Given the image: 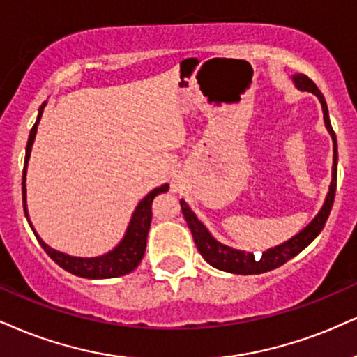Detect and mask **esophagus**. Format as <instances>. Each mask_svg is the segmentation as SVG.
I'll return each mask as SVG.
<instances>
[{"label": "esophagus", "mask_w": 357, "mask_h": 357, "mask_svg": "<svg viewBox=\"0 0 357 357\" xmlns=\"http://www.w3.org/2000/svg\"><path fill=\"white\" fill-rule=\"evenodd\" d=\"M174 188H177V190H178V188H180V187H178V183H175V185H174Z\"/></svg>", "instance_id": "34e87169"}]
</instances>
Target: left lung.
<instances>
[{
    "mask_svg": "<svg viewBox=\"0 0 357 357\" xmlns=\"http://www.w3.org/2000/svg\"><path fill=\"white\" fill-rule=\"evenodd\" d=\"M291 79L296 89L311 92V94H314L316 98H318L321 102V109H323L324 126H326L329 135H331L333 139V174L328 195L326 199H324V204L321 206L318 215H316L300 233H296L291 238L286 240L284 243L268 248L266 252H263L261 255H253L252 252L236 250L228 245L220 243L217 238H213V235L208 231V228L200 222L199 217L193 213V210L187 205V202L180 200L182 213L187 220V225L190 228L197 248H199V252L202 257H204L205 261L208 263V265H212L213 268H217V270L235 273V275H259V273L271 271L275 270V268L284 265L288 259H291L296 257L298 253H301L303 250L319 235L329 217V212H331L333 208L337 180V142L336 134H334L331 127V122H329L326 100H324V96L321 94V91L316 87L314 82L307 76H305V74H294Z\"/></svg>",
    "mask_w": 357,
    "mask_h": 357,
    "instance_id": "8db88e82",
    "label": "left lung"
}]
</instances>
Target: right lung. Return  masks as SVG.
<instances>
[{
  "instance_id": "obj_1",
  "label": "right lung",
  "mask_w": 357,
  "mask_h": 357,
  "mask_svg": "<svg viewBox=\"0 0 357 357\" xmlns=\"http://www.w3.org/2000/svg\"><path fill=\"white\" fill-rule=\"evenodd\" d=\"M47 102H43L39 107L38 119L34 122L33 129L29 132L28 145H26V158H24V169H23V206H24V215L28 218V223L33 230L34 235L39 241V245L43 246L44 252L50 255L51 259L59 265L63 270L73 273V275L81 276V278H89V280H107V278H117V276H124L127 273L134 271L140 259L144 258L145 246H147V235L149 228H151L152 222V202L157 195L165 193L169 190V183H164L162 187L153 188L152 192H149L142 200L139 202V205L135 206L134 213H132L129 225L122 236V240L114 246L111 252L99 255V257H73V255L57 252V250L51 248L50 245L44 241L41 236L38 235V231L34 230L33 223L29 220L28 213V204H26V172H28V162L31 157V149H33L34 139H36V132L39 121L44 112Z\"/></svg>"
}]
</instances>
